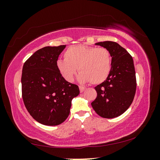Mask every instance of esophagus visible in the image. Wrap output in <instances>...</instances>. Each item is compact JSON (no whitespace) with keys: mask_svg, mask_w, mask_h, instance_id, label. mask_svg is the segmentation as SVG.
<instances>
[{"mask_svg":"<svg viewBox=\"0 0 160 160\" xmlns=\"http://www.w3.org/2000/svg\"><path fill=\"white\" fill-rule=\"evenodd\" d=\"M79 88H80V92L81 93L83 92L86 90L85 88H84V87H82V86H80Z\"/></svg>","mask_w":160,"mask_h":160,"instance_id":"34e87169","label":"esophagus"}]
</instances>
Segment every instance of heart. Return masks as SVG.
Returning <instances> with one entry per match:
<instances>
[{
    "label": "heart",
    "instance_id": "obj_1",
    "mask_svg": "<svg viewBox=\"0 0 160 160\" xmlns=\"http://www.w3.org/2000/svg\"><path fill=\"white\" fill-rule=\"evenodd\" d=\"M64 60H58L56 66L68 82H72L77 68L80 72L78 80L82 83L91 82L97 85L107 80L112 70V56L104 47L79 44L68 48Z\"/></svg>",
    "mask_w": 160,
    "mask_h": 160
}]
</instances>
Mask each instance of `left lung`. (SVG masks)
Returning <instances> with one entry per match:
<instances>
[{
	"label": "left lung",
	"instance_id": "8db88e82",
	"mask_svg": "<svg viewBox=\"0 0 160 160\" xmlns=\"http://www.w3.org/2000/svg\"><path fill=\"white\" fill-rule=\"evenodd\" d=\"M95 44L109 51L112 70L107 80L94 88L97 96L91 105L101 117L113 118L125 112L134 99L136 78L133 60L118 43L106 41Z\"/></svg>",
	"mask_w": 160,
	"mask_h": 160
}]
</instances>
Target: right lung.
Wrapping results in <instances>:
<instances>
[{"mask_svg": "<svg viewBox=\"0 0 160 160\" xmlns=\"http://www.w3.org/2000/svg\"><path fill=\"white\" fill-rule=\"evenodd\" d=\"M66 47L39 49L22 68L24 104L32 118L43 125L63 123L69 116L72 99L80 94L78 86L65 80L56 66L58 56Z\"/></svg>", "mask_w": 160, "mask_h": 160, "instance_id": "obj_1", "label": "right lung"}]
</instances>
